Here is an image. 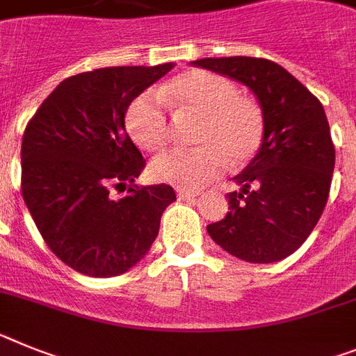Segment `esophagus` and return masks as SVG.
Listing matches in <instances>:
<instances>
[{
    "mask_svg": "<svg viewBox=\"0 0 356 356\" xmlns=\"http://www.w3.org/2000/svg\"><path fill=\"white\" fill-rule=\"evenodd\" d=\"M176 193H178V196H180V198H187V200L200 196V191H193V189H178Z\"/></svg>",
    "mask_w": 356,
    "mask_h": 356,
    "instance_id": "1",
    "label": "esophagus"
}]
</instances>
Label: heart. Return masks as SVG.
Segmentation results:
<instances>
[{
  "label": "heart",
  "instance_id": "1",
  "mask_svg": "<svg viewBox=\"0 0 356 356\" xmlns=\"http://www.w3.org/2000/svg\"><path fill=\"white\" fill-rule=\"evenodd\" d=\"M176 100L187 113L200 117L194 149H175L154 158L149 172L154 180L178 187H202L227 171L243 167L259 153L265 118L259 104L238 93V86L205 70H189L160 91H145L127 109V129L149 153L162 151L172 140L167 100Z\"/></svg>",
  "mask_w": 356,
  "mask_h": 356
}]
</instances>
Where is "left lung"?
Wrapping results in <instances>:
<instances>
[{
  "label": "left lung",
  "instance_id": "obj_1",
  "mask_svg": "<svg viewBox=\"0 0 356 356\" xmlns=\"http://www.w3.org/2000/svg\"><path fill=\"white\" fill-rule=\"evenodd\" d=\"M194 66L239 81L257 97L265 138L234 176L229 212L207 225L225 252L248 263L288 257L308 239L327 203L335 145L321 100L277 63L259 57H209Z\"/></svg>",
  "mask_w": 356,
  "mask_h": 356
}]
</instances>
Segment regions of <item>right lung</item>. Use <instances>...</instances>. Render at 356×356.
I'll use <instances>...</instances> for the list:
<instances>
[{"label": "right lung", "instance_id": "right-lung-1", "mask_svg": "<svg viewBox=\"0 0 356 356\" xmlns=\"http://www.w3.org/2000/svg\"><path fill=\"white\" fill-rule=\"evenodd\" d=\"M172 68L113 66L72 75L26 124L23 200L47 247L75 272H127L147 254L176 200L171 185H131L145 160L124 124L131 100ZM126 183L127 196L111 199L108 191Z\"/></svg>", "mask_w": 356, "mask_h": 356}]
</instances>
